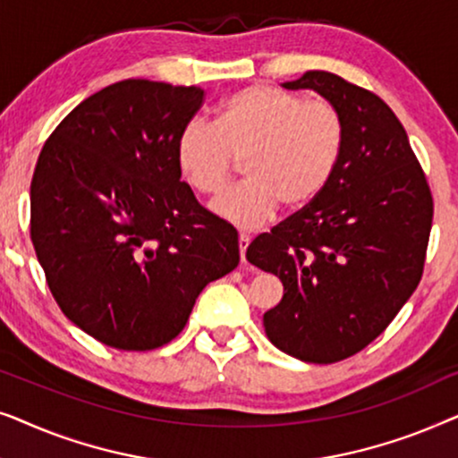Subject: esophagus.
<instances>
[{"label": "esophagus", "mask_w": 458, "mask_h": 458, "mask_svg": "<svg viewBox=\"0 0 458 458\" xmlns=\"http://www.w3.org/2000/svg\"><path fill=\"white\" fill-rule=\"evenodd\" d=\"M250 240H252V237H250L248 233H240V256H242V262H246V250L250 246Z\"/></svg>", "instance_id": "34e87169"}]
</instances>
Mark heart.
<instances>
[{"mask_svg":"<svg viewBox=\"0 0 458 458\" xmlns=\"http://www.w3.org/2000/svg\"><path fill=\"white\" fill-rule=\"evenodd\" d=\"M344 143L346 124L329 99L259 83L223 99L212 124H187L177 162L193 191L216 198L233 179L234 160H242L246 181L212 208L237 227L259 229L279 204L304 208L327 187Z\"/></svg>","mask_w":458,"mask_h":458,"instance_id":"heart-1","label":"heart"}]
</instances>
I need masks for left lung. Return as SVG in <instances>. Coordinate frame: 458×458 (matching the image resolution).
Returning <instances> with one entry per match:
<instances>
[{"label": "left lung", "mask_w": 458, "mask_h": 458, "mask_svg": "<svg viewBox=\"0 0 458 458\" xmlns=\"http://www.w3.org/2000/svg\"><path fill=\"white\" fill-rule=\"evenodd\" d=\"M284 87L335 104L346 143L327 187L256 237L246 259L284 284L281 302L262 317L273 346L329 365L384 334L417 290L434 198L404 127L379 96L325 71Z\"/></svg>", "instance_id": "1"}]
</instances>
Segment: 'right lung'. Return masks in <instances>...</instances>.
Here are the masks:
<instances>
[{
	"label": "right lung",
	"instance_id": "add662e5",
	"mask_svg": "<svg viewBox=\"0 0 458 458\" xmlns=\"http://www.w3.org/2000/svg\"><path fill=\"white\" fill-rule=\"evenodd\" d=\"M202 104L196 85L118 81L68 112L37 160V259L60 310L106 346H165L240 265L233 225L181 181L177 141Z\"/></svg>",
	"mask_w": 458,
	"mask_h": 458
}]
</instances>
